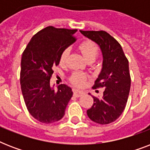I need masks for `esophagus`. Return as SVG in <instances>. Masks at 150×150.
Returning <instances> with one entry per match:
<instances>
[{
  "instance_id": "1",
  "label": "esophagus",
  "mask_w": 150,
  "mask_h": 150,
  "mask_svg": "<svg viewBox=\"0 0 150 150\" xmlns=\"http://www.w3.org/2000/svg\"><path fill=\"white\" fill-rule=\"evenodd\" d=\"M73 93H74V96H76V97H80L84 94V92L82 91V90H79V89H73Z\"/></svg>"
}]
</instances>
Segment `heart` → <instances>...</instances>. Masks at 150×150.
Returning <instances> with one entry per match:
<instances>
[{
    "mask_svg": "<svg viewBox=\"0 0 150 150\" xmlns=\"http://www.w3.org/2000/svg\"><path fill=\"white\" fill-rule=\"evenodd\" d=\"M79 50L82 53V56L87 61L89 60H95L99 54V48L95 43L91 40L83 41L79 44ZM68 50H64L60 57V63L64 64L65 63L66 59L68 57ZM86 77L84 74L80 72H74L70 78L71 82L77 86H82L86 82Z\"/></svg>",
    "mask_w": 150,
    "mask_h": 150,
    "instance_id": "1",
    "label": "heart"
}]
</instances>
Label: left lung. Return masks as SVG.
<instances>
[{"mask_svg":"<svg viewBox=\"0 0 150 150\" xmlns=\"http://www.w3.org/2000/svg\"><path fill=\"white\" fill-rule=\"evenodd\" d=\"M80 33L98 44L103 54V65L94 89L104 88L102 98L93 96V105L87 110L90 120L100 125L114 122L125 108L131 86L128 61L120 43L105 31Z\"/></svg>","mask_w":150,"mask_h":150,"instance_id":"8db88e82","label":"left lung"}]
</instances>
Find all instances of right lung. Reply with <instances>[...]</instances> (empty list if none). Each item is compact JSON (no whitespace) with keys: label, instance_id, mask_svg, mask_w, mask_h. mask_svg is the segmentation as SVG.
Listing matches in <instances>:
<instances>
[{"label":"right lung","instance_id":"add662e5","mask_svg":"<svg viewBox=\"0 0 150 150\" xmlns=\"http://www.w3.org/2000/svg\"><path fill=\"white\" fill-rule=\"evenodd\" d=\"M77 29L47 26L35 34L22 54L20 83L29 114L42 123L61 120L73 95L70 87H50L53 68L60 63L61 53L73 43Z\"/></svg>","mask_w":150,"mask_h":150}]
</instances>
